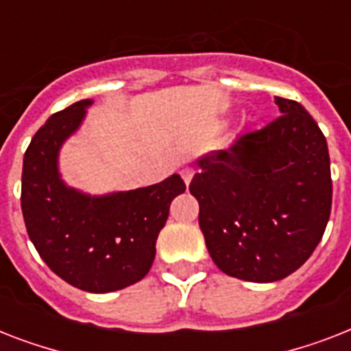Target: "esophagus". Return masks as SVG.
I'll use <instances>...</instances> for the list:
<instances>
[{"mask_svg":"<svg viewBox=\"0 0 351 351\" xmlns=\"http://www.w3.org/2000/svg\"><path fill=\"white\" fill-rule=\"evenodd\" d=\"M180 175H182V178H184V182H186L187 186H189V182H191V178H193L191 167H184V169L180 171Z\"/></svg>","mask_w":351,"mask_h":351,"instance_id":"obj_1","label":"esophagus"}]
</instances>
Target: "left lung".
I'll use <instances>...</instances> for the list:
<instances>
[{"label":"left lung","instance_id":"obj_1","mask_svg":"<svg viewBox=\"0 0 351 351\" xmlns=\"http://www.w3.org/2000/svg\"><path fill=\"white\" fill-rule=\"evenodd\" d=\"M280 117L198 160L189 191L219 269L247 282L297 271L321 242L332 211L328 143L293 100L275 96Z\"/></svg>","mask_w":351,"mask_h":351}]
</instances>
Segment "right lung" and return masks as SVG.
Here are the masks:
<instances>
[{
    "instance_id": "right-lung-1",
    "label": "right lung",
    "mask_w": 351,
    "mask_h": 351,
    "mask_svg": "<svg viewBox=\"0 0 351 351\" xmlns=\"http://www.w3.org/2000/svg\"><path fill=\"white\" fill-rule=\"evenodd\" d=\"M93 100L52 114L25 151L21 211L36 251L71 286L109 293L142 280L173 198L186 191L178 175L132 191L90 197L69 187L58 169L63 142L76 132Z\"/></svg>"
}]
</instances>
